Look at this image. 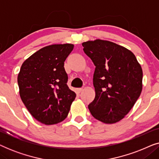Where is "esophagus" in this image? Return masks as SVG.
<instances>
[{
    "label": "esophagus",
    "instance_id": "esophagus-1",
    "mask_svg": "<svg viewBox=\"0 0 159 159\" xmlns=\"http://www.w3.org/2000/svg\"><path fill=\"white\" fill-rule=\"evenodd\" d=\"M82 90H83V88H77V91H78V92H79V93H80V92H82Z\"/></svg>",
    "mask_w": 159,
    "mask_h": 159
}]
</instances>
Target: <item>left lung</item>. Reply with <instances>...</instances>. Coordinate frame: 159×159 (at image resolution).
I'll use <instances>...</instances> for the list:
<instances>
[{
	"instance_id": "left-lung-1",
	"label": "left lung",
	"mask_w": 159,
	"mask_h": 159,
	"mask_svg": "<svg viewBox=\"0 0 159 159\" xmlns=\"http://www.w3.org/2000/svg\"><path fill=\"white\" fill-rule=\"evenodd\" d=\"M83 51L95 66V97L88 105L93 116L114 124L127 115L142 91L143 71L129 50L102 40L82 43Z\"/></svg>"
}]
</instances>
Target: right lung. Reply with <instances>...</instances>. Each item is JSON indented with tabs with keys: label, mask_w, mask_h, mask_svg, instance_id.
I'll use <instances>...</instances> for the list:
<instances>
[{
	"label": "right lung",
	"mask_w": 159,
	"mask_h": 159,
	"mask_svg": "<svg viewBox=\"0 0 159 159\" xmlns=\"http://www.w3.org/2000/svg\"><path fill=\"white\" fill-rule=\"evenodd\" d=\"M72 44L43 48L21 65L18 75L19 94L32 116L46 125L64 121L76 93L67 85L64 61Z\"/></svg>",
	"instance_id": "1"
}]
</instances>
